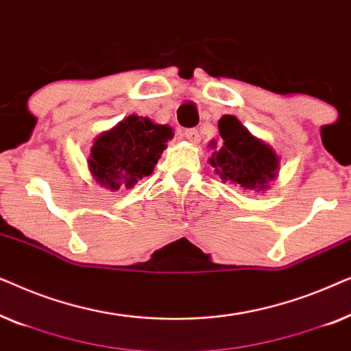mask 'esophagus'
Instances as JSON below:
<instances>
[{
  "mask_svg": "<svg viewBox=\"0 0 351 351\" xmlns=\"http://www.w3.org/2000/svg\"><path fill=\"white\" fill-rule=\"evenodd\" d=\"M184 136H185V138L186 141H190V142H193V143H198L199 142V132H198V129H185L184 131Z\"/></svg>",
  "mask_w": 351,
  "mask_h": 351,
  "instance_id": "esophagus-1",
  "label": "esophagus"
}]
</instances>
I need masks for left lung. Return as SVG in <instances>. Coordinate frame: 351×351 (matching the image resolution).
<instances>
[{
  "label": "left lung",
  "instance_id": "8db88e82",
  "mask_svg": "<svg viewBox=\"0 0 351 351\" xmlns=\"http://www.w3.org/2000/svg\"><path fill=\"white\" fill-rule=\"evenodd\" d=\"M223 147L213 153L210 165L223 180H232L243 189L261 191L276 177L278 156L267 143L258 141L237 118L225 114L219 121Z\"/></svg>",
  "mask_w": 351,
  "mask_h": 351
}]
</instances>
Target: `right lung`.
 Returning <instances> with one entry per match:
<instances>
[{"label": "right lung", "mask_w": 351, "mask_h": 351, "mask_svg": "<svg viewBox=\"0 0 351 351\" xmlns=\"http://www.w3.org/2000/svg\"><path fill=\"white\" fill-rule=\"evenodd\" d=\"M171 137L169 126L132 114L94 142L89 169L105 189H131L138 179L152 174Z\"/></svg>", "instance_id": "right-lung-1"}]
</instances>
